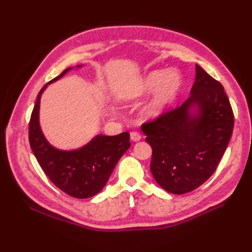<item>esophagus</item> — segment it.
<instances>
[{
  "label": "esophagus",
  "instance_id": "1",
  "mask_svg": "<svg viewBox=\"0 0 252 252\" xmlns=\"http://www.w3.org/2000/svg\"><path fill=\"white\" fill-rule=\"evenodd\" d=\"M131 140L133 141V142H137V141H140L141 138H142V135L140 134V133L138 132H135V131H133V132H131Z\"/></svg>",
  "mask_w": 252,
  "mask_h": 252
}]
</instances>
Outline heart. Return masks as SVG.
Masks as SVG:
<instances>
[{"instance_id": "heart-1", "label": "heart", "mask_w": 252, "mask_h": 252, "mask_svg": "<svg viewBox=\"0 0 252 252\" xmlns=\"http://www.w3.org/2000/svg\"><path fill=\"white\" fill-rule=\"evenodd\" d=\"M181 88V78L176 72L156 70L144 79L140 87V93L154 92L158 89L152 103L149 104L144 114L147 118H156L164 111L165 107L175 98Z\"/></svg>"}]
</instances>
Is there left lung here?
<instances>
[{
	"instance_id": "1",
	"label": "left lung",
	"mask_w": 252,
	"mask_h": 252,
	"mask_svg": "<svg viewBox=\"0 0 252 252\" xmlns=\"http://www.w3.org/2000/svg\"><path fill=\"white\" fill-rule=\"evenodd\" d=\"M196 107V113L190 110ZM234 127L222 84L196 65L195 82L183 105L142 125L153 148L151 171L171 194L196 189L215 173Z\"/></svg>"
}]
</instances>
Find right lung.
Here are the masks:
<instances>
[{"mask_svg":"<svg viewBox=\"0 0 252 252\" xmlns=\"http://www.w3.org/2000/svg\"><path fill=\"white\" fill-rule=\"evenodd\" d=\"M70 69L67 68L46 83L37 94L29 122V142L37 162L53 184L69 196L85 199L103 189L131 143L129 132H123L115 136L97 135L85 146L70 152L60 151L50 145L39 123L41 95L47 84L61 79Z\"/></svg>","mask_w":252,"mask_h":252,"instance_id":"add662e5","label":"right lung"}]
</instances>
